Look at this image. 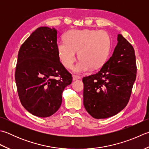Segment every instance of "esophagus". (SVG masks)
Returning a JSON list of instances; mask_svg holds the SVG:
<instances>
[{
    "instance_id": "34e87169",
    "label": "esophagus",
    "mask_w": 149,
    "mask_h": 149,
    "mask_svg": "<svg viewBox=\"0 0 149 149\" xmlns=\"http://www.w3.org/2000/svg\"><path fill=\"white\" fill-rule=\"evenodd\" d=\"M78 79H80V77H78L77 75H73V78H72L73 81H76Z\"/></svg>"
}]
</instances>
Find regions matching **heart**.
Returning a JSON list of instances; mask_svg holds the SVG:
<instances>
[{
  "instance_id": "1",
  "label": "heart",
  "mask_w": 149,
  "mask_h": 149,
  "mask_svg": "<svg viewBox=\"0 0 149 149\" xmlns=\"http://www.w3.org/2000/svg\"><path fill=\"white\" fill-rule=\"evenodd\" d=\"M65 40L57 45L60 61L66 68L72 69L78 52L81 60L74 70L77 74L101 68L108 59L111 46L109 33L102 30H72L65 34Z\"/></svg>"
}]
</instances>
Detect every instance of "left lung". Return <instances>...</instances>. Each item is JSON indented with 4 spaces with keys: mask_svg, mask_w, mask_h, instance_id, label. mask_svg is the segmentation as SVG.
Wrapping results in <instances>:
<instances>
[{
    "mask_svg": "<svg viewBox=\"0 0 149 149\" xmlns=\"http://www.w3.org/2000/svg\"><path fill=\"white\" fill-rule=\"evenodd\" d=\"M112 55L95 74L83 79V104L90 116L104 119L127 106L136 78L134 49L118 34Z\"/></svg>",
    "mask_w": 149,
    "mask_h": 149,
    "instance_id": "obj_1",
    "label": "left lung"
}]
</instances>
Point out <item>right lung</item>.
Masks as SVG:
<instances>
[{
	"instance_id": "add662e5",
	"label": "right lung",
	"mask_w": 149,
	"mask_h": 149,
	"mask_svg": "<svg viewBox=\"0 0 149 149\" xmlns=\"http://www.w3.org/2000/svg\"><path fill=\"white\" fill-rule=\"evenodd\" d=\"M57 40L55 28L39 27L18 54L15 82L20 101L37 117H49L59 110L63 90L72 81V75L60 62Z\"/></svg>"
}]
</instances>
